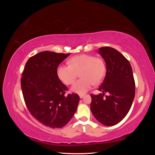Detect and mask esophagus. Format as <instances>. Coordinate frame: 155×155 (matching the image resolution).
<instances>
[{
  "label": "esophagus",
  "mask_w": 155,
  "mask_h": 155,
  "mask_svg": "<svg viewBox=\"0 0 155 155\" xmlns=\"http://www.w3.org/2000/svg\"><path fill=\"white\" fill-rule=\"evenodd\" d=\"M79 97H80L81 99V98H83V97H84V95H83V94H79Z\"/></svg>",
  "instance_id": "obj_1"
}]
</instances>
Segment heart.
<instances>
[{
	"instance_id": "obj_1",
	"label": "heart",
	"mask_w": 155,
	"mask_h": 155,
	"mask_svg": "<svg viewBox=\"0 0 155 155\" xmlns=\"http://www.w3.org/2000/svg\"><path fill=\"white\" fill-rule=\"evenodd\" d=\"M69 64H60L57 68L59 79L66 85L72 84L79 73L81 79L75 82L71 91L83 94L90 90L94 83H100L105 76L106 69L104 61L89 54L74 56L69 61Z\"/></svg>"
}]
</instances>
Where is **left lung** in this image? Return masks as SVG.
<instances>
[{"label":"left lung","mask_w":155,"mask_h":155,"mask_svg":"<svg viewBox=\"0 0 155 155\" xmlns=\"http://www.w3.org/2000/svg\"><path fill=\"white\" fill-rule=\"evenodd\" d=\"M98 53L105 60L107 71L98 88L102 94L91 95V109L101 124L112 126L125 118L133 102L135 83L133 70L129 61L113 48H100ZM106 92L109 95L104 97Z\"/></svg>","instance_id":"obj_1"}]
</instances>
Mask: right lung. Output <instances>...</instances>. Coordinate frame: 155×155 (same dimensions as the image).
<instances>
[{
	"label": "right lung",
	"instance_id": "add662e5",
	"mask_svg": "<svg viewBox=\"0 0 155 155\" xmlns=\"http://www.w3.org/2000/svg\"><path fill=\"white\" fill-rule=\"evenodd\" d=\"M70 54L44 51L26 63L21 78L23 97L33 117L50 128H61L76 112L80 97L64 96L67 87L57 75L59 64Z\"/></svg>",
	"mask_w": 155,
	"mask_h": 155
}]
</instances>
